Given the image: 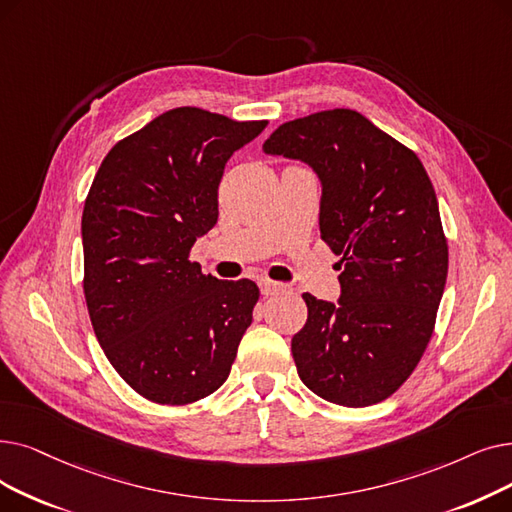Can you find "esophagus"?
I'll use <instances>...</instances> for the list:
<instances>
[{"label": "esophagus", "mask_w": 512, "mask_h": 512, "mask_svg": "<svg viewBox=\"0 0 512 512\" xmlns=\"http://www.w3.org/2000/svg\"><path fill=\"white\" fill-rule=\"evenodd\" d=\"M259 288H261V295L270 297V295H276V293L282 291V284L274 282V280H268V278H261L259 280Z\"/></svg>", "instance_id": "1"}]
</instances>
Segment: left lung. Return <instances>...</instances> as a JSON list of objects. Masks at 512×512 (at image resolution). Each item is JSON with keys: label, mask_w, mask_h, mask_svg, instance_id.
I'll return each mask as SVG.
<instances>
[{"label": "left lung", "mask_w": 512, "mask_h": 512, "mask_svg": "<svg viewBox=\"0 0 512 512\" xmlns=\"http://www.w3.org/2000/svg\"><path fill=\"white\" fill-rule=\"evenodd\" d=\"M263 152L316 171L320 234L341 255L339 303L303 293L307 322L291 341L299 379L332 404H379L425 353L448 278L429 175L410 148L349 108L282 123Z\"/></svg>", "instance_id": "left-lung-1"}]
</instances>
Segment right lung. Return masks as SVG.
<instances>
[{
  "mask_svg": "<svg viewBox=\"0 0 512 512\" xmlns=\"http://www.w3.org/2000/svg\"><path fill=\"white\" fill-rule=\"evenodd\" d=\"M268 121L180 106L117 142L81 217L83 293L100 347L154 404H192L226 383L253 322V280H217L190 261L217 224L232 154Z\"/></svg>",
  "mask_w": 512,
  "mask_h": 512,
  "instance_id": "right-lung-1",
  "label": "right lung"
}]
</instances>
